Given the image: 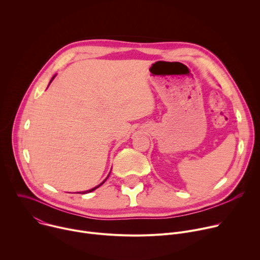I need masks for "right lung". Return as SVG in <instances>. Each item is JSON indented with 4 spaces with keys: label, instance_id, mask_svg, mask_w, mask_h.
Wrapping results in <instances>:
<instances>
[{
    "label": "right lung",
    "instance_id": "obj_1",
    "mask_svg": "<svg viewBox=\"0 0 260 260\" xmlns=\"http://www.w3.org/2000/svg\"><path fill=\"white\" fill-rule=\"evenodd\" d=\"M53 78H54V76L52 77V79H53ZM52 79H51V81H52ZM51 81H50V82H51ZM107 178H108V177H107ZM105 181H106V180H105ZM105 181H104V182H105ZM104 182H103V183H104ZM103 183H101V184L99 185V186H96V187H94V188H92V189H90V190H87V191H83V192H78V193H87V192H91L92 190H94V189H96L98 187H100Z\"/></svg>",
    "mask_w": 260,
    "mask_h": 260
}]
</instances>
